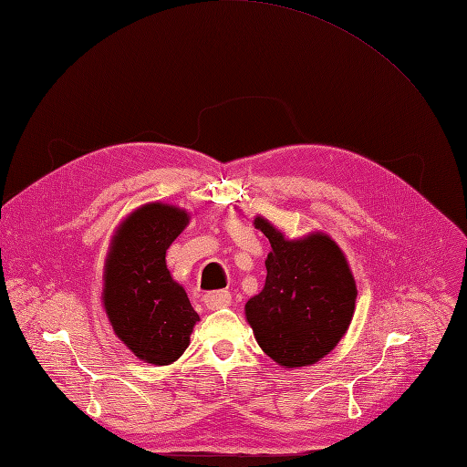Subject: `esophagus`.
Returning a JSON list of instances; mask_svg holds the SVG:
<instances>
[{"label":"esophagus","instance_id":"34e87169","mask_svg":"<svg viewBox=\"0 0 467 467\" xmlns=\"http://www.w3.org/2000/svg\"><path fill=\"white\" fill-rule=\"evenodd\" d=\"M204 304L208 309H220V307H228L232 304V294L225 290L218 292H210L204 296Z\"/></svg>","mask_w":467,"mask_h":467}]
</instances>
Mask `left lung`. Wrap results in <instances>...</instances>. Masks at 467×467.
<instances>
[{"mask_svg": "<svg viewBox=\"0 0 467 467\" xmlns=\"http://www.w3.org/2000/svg\"><path fill=\"white\" fill-rule=\"evenodd\" d=\"M253 225L271 244L266 280L245 304V319L266 357L288 370L319 362L345 337L355 316L357 282L331 235L290 239L265 216Z\"/></svg>", "mask_w": 467, "mask_h": 467, "instance_id": "left-lung-1", "label": "left lung"}]
</instances>
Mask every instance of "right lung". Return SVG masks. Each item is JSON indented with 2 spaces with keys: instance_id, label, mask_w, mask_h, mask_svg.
Returning a JSON list of instances; mask_svg holds the SVG:
<instances>
[{
  "instance_id": "add662e5",
  "label": "right lung",
  "mask_w": 467,
  "mask_h": 467,
  "mask_svg": "<svg viewBox=\"0 0 467 467\" xmlns=\"http://www.w3.org/2000/svg\"><path fill=\"white\" fill-rule=\"evenodd\" d=\"M189 222L185 208L148 202L130 212L110 239L103 268L105 314L115 335L148 364L175 362L201 321L165 261Z\"/></svg>"
}]
</instances>
